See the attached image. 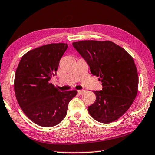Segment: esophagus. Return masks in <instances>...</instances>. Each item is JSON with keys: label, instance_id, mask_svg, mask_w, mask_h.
Segmentation results:
<instances>
[{"label": "esophagus", "instance_id": "34e87169", "mask_svg": "<svg viewBox=\"0 0 155 155\" xmlns=\"http://www.w3.org/2000/svg\"><path fill=\"white\" fill-rule=\"evenodd\" d=\"M84 90H78V93L80 94V95H81V94H83L84 93Z\"/></svg>", "mask_w": 155, "mask_h": 155}]
</instances>
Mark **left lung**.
Segmentation results:
<instances>
[{"mask_svg": "<svg viewBox=\"0 0 155 155\" xmlns=\"http://www.w3.org/2000/svg\"><path fill=\"white\" fill-rule=\"evenodd\" d=\"M72 45L103 87L94 91L96 99L88 107L89 114L99 122L115 121L128 111L137 94L138 74L133 57L111 41L83 40Z\"/></svg>", "mask_w": 155, "mask_h": 155, "instance_id": "left-lung-1", "label": "left lung"}]
</instances>
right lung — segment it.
Listing matches in <instances>:
<instances>
[{"mask_svg":"<svg viewBox=\"0 0 155 155\" xmlns=\"http://www.w3.org/2000/svg\"><path fill=\"white\" fill-rule=\"evenodd\" d=\"M68 48L64 43L50 44L22 56L15 74L17 101L31 121L43 127L59 124L67 114L68 104L77 91H60L51 83L59 61Z\"/></svg>","mask_w":155,"mask_h":155,"instance_id":"right-lung-1","label":"right lung"}]
</instances>
